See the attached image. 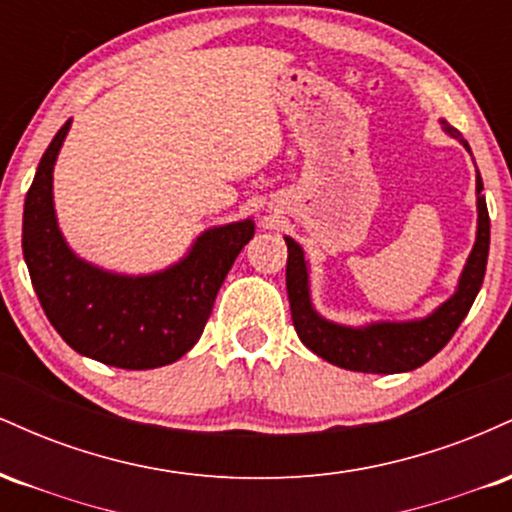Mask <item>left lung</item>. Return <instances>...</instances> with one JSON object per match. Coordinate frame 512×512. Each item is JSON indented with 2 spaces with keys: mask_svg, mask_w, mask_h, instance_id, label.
<instances>
[{
  "mask_svg": "<svg viewBox=\"0 0 512 512\" xmlns=\"http://www.w3.org/2000/svg\"><path fill=\"white\" fill-rule=\"evenodd\" d=\"M445 132L450 137L460 139L469 151V144L464 142L462 134L455 127L445 125ZM481 190H484V182H481V175H477V243H474L472 255L464 264L460 286H457L455 296L450 301H445L436 313L424 317V320L378 322V325L361 327V330L322 320L313 310V303H310L308 264L303 260L301 245L296 240L286 238V245H289L286 291H289L293 327H296L301 342L313 354L330 361L332 366L358 370V373H404V370H414L431 361L450 342L452 334L457 332L460 322L472 308L481 284H484L491 221Z\"/></svg>",
  "mask_w": 512,
  "mask_h": 512,
  "instance_id": "obj_1",
  "label": "left lung"
}]
</instances>
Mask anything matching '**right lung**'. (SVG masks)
<instances>
[{"label":"right lung","instance_id":"add662e5","mask_svg":"<svg viewBox=\"0 0 512 512\" xmlns=\"http://www.w3.org/2000/svg\"><path fill=\"white\" fill-rule=\"evenodd\" d=\"M69 122L40 158L23 207V260L50 325L74 351L115 368L146 370L185 356L202 337L216 293L255 223L211 228L185 260L151 276H120L79 260L52 207V168Z\"/></svg>","mask_w":512,"mask_h":512}]
</instances>
